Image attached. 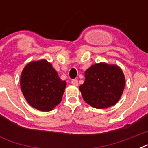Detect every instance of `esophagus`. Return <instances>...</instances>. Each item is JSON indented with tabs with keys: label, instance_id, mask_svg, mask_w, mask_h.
Here are the masks:
<instances>
[{
	"label": "esophagus",
	"instance_id": "esophagus-1",
	"mask_svg": "<svg viewBox=\"0 0 148 148\" xmlns=\"http://www.w3.org/2000/svg\"><path fill=\"white\" fill-rule=\"evenodd\" d=\"M71 84L74 86H77L78 85V81H77V79H74V80H72L71 81Z\"/></svg>",
	"mask_w": 148,
	"mask_h": 148
}]
</instances>
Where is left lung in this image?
<instances>
[{
  "label": "left lung",
  "mask_w": 148,
  "mask_h": 148,
  "mask_svg": "<svg viewBox=\"0 0 148 148\" xmlns=\"http://www.w3.org/2000/svg\"><path fill=\"white\" fill-rule=\"evenodd\" d=\"M85 81L79 87L86 103L97 109L114 105L121 97L125 78L116 65L100 63L85 71Z\"/></svg>",
  "instance_id": "1"
}]
</instances>
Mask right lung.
Masks as SVG:
<instances>
[{
    "instance_id": "1",
    "label": "right lung",
    "mask_w": 148,
    "mask_h": 148,
    "mask_svg": "<svg viewBox=\"0 0 148 148\" xmlns=\"http://www.w3.org/2000/svg\"><path fill=\"white\" fill-rule=\"evenodd\" d=\"M65 87L66 81L45 60L29 63L21 73L22 93L29 104L39 110H53L61 101Z\"/></svg>"
}]
</instances>
